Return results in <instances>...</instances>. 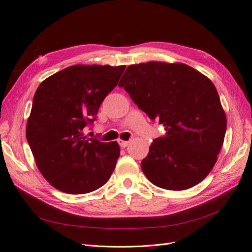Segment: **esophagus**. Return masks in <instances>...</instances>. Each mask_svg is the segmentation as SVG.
<instances>
[{
    "label": "esophagus",
    "mask_w": 252,
    "mask_h": 252,
    "mask_svg": "<svg viewBox=\"0 0 252 252\" xmlns=\"http://www.w3.org/2000/svg\"><path fill=\"white\" fill-rule=\"evenodd\" d=\"M118 142H119L120 146H121L122 148H125V147H127L128 145H129V141H123V140H119Z\"/></svg>",
    "instance_id": "esophagus-1"
}]
</instances>
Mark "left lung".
Returning a JSON list of instances; mask_svg holds the SVG:
<instances>
[{
    "label": "left lung",
    "mask_w": 252,
    "mask_h": 252,
    "mask_svg": "<svg viewBox=\"0 0 252 252\" xmlns=\"http://www.w3.org/2000/svg\"><path fill=\"white\" fill-rule=\"evenodd\" d=\"M152 121L165 127L141 167L152 184L185 190L217 163L227 120L213 83L186 64L152 62L127 67L120 83Z\"/></svg>",
    "instance_id": "8db88e82"
}]
</instances>
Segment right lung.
<instances>
[{"mask_svg":"<svg viewBox=\"0 0 252 252\" xmlns=\"http://www.w3.org/2000/svg\"><path fill=\"white\" fill-rule=\"evenodd\" d=\"M124 70V65H73L37 87L26 138L37 168L60 191H94L107 183L116 168L119 144L87 138L83 130L93 124Z\"/></svg>","mask_w":252,"mask_h":252,"instance_id":"right-lung-1","label":"right lung"}]
</instances>
